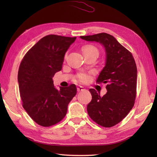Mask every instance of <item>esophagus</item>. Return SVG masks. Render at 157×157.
Segmentation results:
<instances>
[{"mask_svg":"<svg viewBox=\"0 0 157 157\" xmlns=\"http://www.w3.org/2000/svg\"><path fill=\"white\" fill-rule=\"evenodd\" d=\"M84 88L82 87V86H78V88H77V91H78V92H82V91H83V90H84Z\"/></svg>","mask_w":157,"mask_h":157,"instance_id":"obj_1","label":"esophagus"}]
</instances>
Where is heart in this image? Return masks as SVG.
<instances>
[{
  "label": "heart",
  "instance_id": "obj_1",
  "mask_svg": "<svg viewBox=\"0 0 157 157\" xmlns=\"http://www.w3.org/2000/svg\"><path fill=\"white\" fill-rule=\"evenodd\" d=\"M81 51L84 57L89 56H94L97 58L99 55L98 49L95 46L92 44H87L82 46ZM66 56L67 54L65 55V59L66 58ZM75 79L76 81L84 84V83H87L90 80V75L86 73H79L76 75Z\"/></svg>",
  "mask_w": 157,
  "mask_h": 157
}]
</instances>
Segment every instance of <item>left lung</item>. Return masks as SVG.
<instances>
[{"mask_svg": "<svg viewBox=\"0 0 157 157\" xmlns=\"http://www.w3.org/2000/svg\"><path fill=\"white\" fill-rule=\"evenodd\" d=\"M80 38L101 43L105 48L106 64L96 83L106 84L107 92L101 96L94 89H90L92 101L87 106V111L97 124L111 128L121 122L134 105L137 86L135 60L128 49L106 33Z\"/></svg>", "mask_w": 157, "mask_h": 157, "instance_id": "8db88e82", "label": "left lung"}]
</instances>
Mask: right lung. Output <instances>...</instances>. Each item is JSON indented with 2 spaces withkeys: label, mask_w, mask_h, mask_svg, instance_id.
Instances as JSON below:
<instances>
[{
  "label": "right lung",
  "mask_w": 157,
  "mask_h": 157,
  "mask_svg": "<svg viewBox=\"0 0 157 157\" xmlns=\"http://www.w3.org/2000/svg\"><path fill=\"white\" fill-rule=\"evenodd\" d=\"M76 37L51 34L41 38L23 56L18 71L20 97L29 117L43 127L65 117L77 93L75 84L56 90L52 77L61 71L65 52Z\"/></svg>",
  "instance_id": "1"
}]
</instances>
